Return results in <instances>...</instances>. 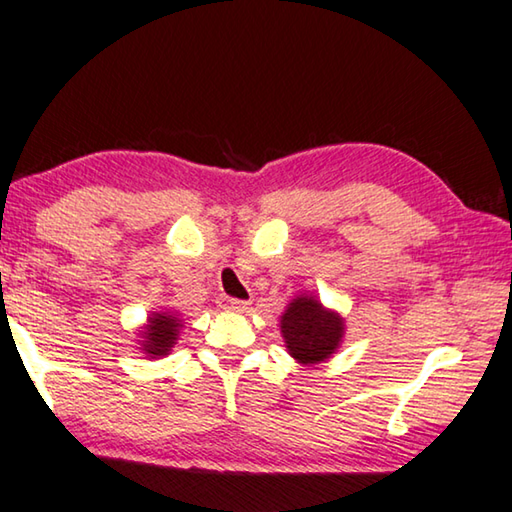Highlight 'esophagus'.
Segmentation results:
<instances>
[{"instance_id":"1","label":"esophagus","mask_w":512,"mask_h":512,"mask_svg":"<svg viewBox=\"0 0 512 512\" xmlns=\"http://www.w3.org/2000/svg\"><path fill=\"white\" fill-rule=\"evenodd\" d=\"M225 305H228V309H232V311H246L250 302L239 300V298H228V300H225Z\"/></svg>"}]
</instances>
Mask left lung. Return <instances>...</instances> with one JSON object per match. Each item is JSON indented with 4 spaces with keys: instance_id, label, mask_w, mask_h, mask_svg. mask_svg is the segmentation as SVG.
<instances>
[{
    "instance_id": "8db88e82",
    "label": "left lung",
    "mask_w": 512,
    "mask_h": 512,
    "mask_svg": "<svg viewBox=\"0 0 512 512\" xmlns=\"http://www.w3.org/2000/svg\"><path fill=\"white\" fill-rule=\"evenodd\" d=\"M282 334L289 352L300 363H318L339 345L343 320L316 300L298 298L282 316Z\"/></svg>"
}]
</instances>
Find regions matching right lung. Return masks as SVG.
I'll use <instances>...</instances> for the list:
<instances>
[{"mask_svg": "<svg viewBox=\"0 0 512 512\" xmlns=\"http://www.w3.org/2000/svg\"><path fill=\"white\" fill-rule=\"evenodd\" d=\"M149 327H146V336H144V352L149 357H160V354H169L173 348V341L178 339V327L180 320L167 314H155L149 320Z\"/></svg>", "mask_w": 512, "mask_h": 512, "instance_id": "obj_1", "label": "right lung"}]
</instances>
